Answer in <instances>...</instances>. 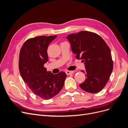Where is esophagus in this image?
<instances>
[{
	"mask_svg": "<svg viewBox=\"0 0 128 128\" xmlns=\"http://www.w3.org/2000/svg\"><path fill=\"white\" fill-rule=\"evenodd\" d=\"M74 72V71H69V70L66 71V74L68 75H70V74H73Z\"/></svg>",
	"mask_w": 128,
	"mask_h": 128,
	"instance_id": "esophagus-1",
	"label": "esophagus"
}]
</instances>
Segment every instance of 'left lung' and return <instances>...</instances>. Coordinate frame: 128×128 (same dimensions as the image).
<instances>
[{
	"label": "left lung",
	"mask_w": 128,
	"mask_h": 128,
	"mask_svg": "<svg viewBox=\"0 0 128 128\" xmlns=\"http://www.w3.org/2000/svg\"><path fill=\"white\" fill-rule=\"evenodd\" d=\"M67 39L76 58L82 60L86 78L80 84L88 92L96 94L105 86L113 71V63L111 52L102 38L95 33L81 31L69 34Z\"/></svg>",
	"instance_id": "obj_1"
}]
</instances>
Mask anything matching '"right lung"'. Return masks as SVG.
Masks as SVG:
<instances>
[{"label":"right lung","mask_w":128,"mask_h":128,"mask_svg":"<svg viewBox=\"0 0 128 128\" xmlns=\"http://www.w3.org/2000/svg\"><path fill=\"white\" fill-rule=\"evenodd\" d=\"M56 37L41 36L28 40L19 56V70L24 82L34 94L46 100L61 90L67 77L64 72L53 74L44 67L48 61V46Z\"/></svg>","instance_id":"obj_1"}]
</instances>
